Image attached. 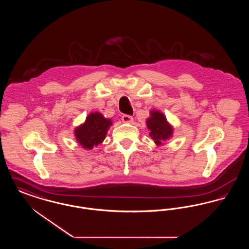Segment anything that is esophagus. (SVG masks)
<instances>
[{
	"label": "esophagus",
	"mask_w": 249,
	"mask_h": 249,
	"mask_svg": "<svg viewBox=\"0 0 249 249\" xmlns=\"http://www.w3.org/2000/svg\"><path fill=\"white\" fill-rule=\"evenodd\" d=\"M121 119H122V121H123L124 123H131V122L133 121L132 117L129 116V115H123Z\"/></svg>",
	"instance_id": "obj_1"
}]
</instances>
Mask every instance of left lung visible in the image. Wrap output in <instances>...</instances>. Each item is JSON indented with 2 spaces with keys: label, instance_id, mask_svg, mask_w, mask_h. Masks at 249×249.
I'll return each mask as SVG.
<instances>
[{
  "label": "left lung",
  "instance_id": "left-lung-1",
  "mask_svg": "<svg viewBox=\"0 0 249 249\" xmlns=\"http://www.w3.org/2000/svg\"><path fill=\"white\" fill-rule=\"evenodd\" d=\"M146 126L150 130V137L158 146L162 145L163 142L173 137V126L168 122L164 114L159 110L150 111V117L146 119Z\"/></svg>",
  "mask_w": 249,
  "mask_h": 249
}]
</instances>
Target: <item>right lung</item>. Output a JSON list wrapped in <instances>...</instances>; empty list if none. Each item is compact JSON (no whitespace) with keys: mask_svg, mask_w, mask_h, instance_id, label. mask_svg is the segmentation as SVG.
<instances>
[{"mask_svg":"<svg viewBox=\"0 0 249 249\" xmlns=\"http://www.w3.org/2000/svg\"><path fill=\"white\" fill-rule=\"evenodd\" d=\"M112 120L107 119L99 112H91L85 122L74 129L77 142L87 150H91L106 139L107 131L112 126Z\"/></svg>","mask_w":249,"mask_h":249,"instance_id":"obj_1","label":"right lung"}]
</instances>
